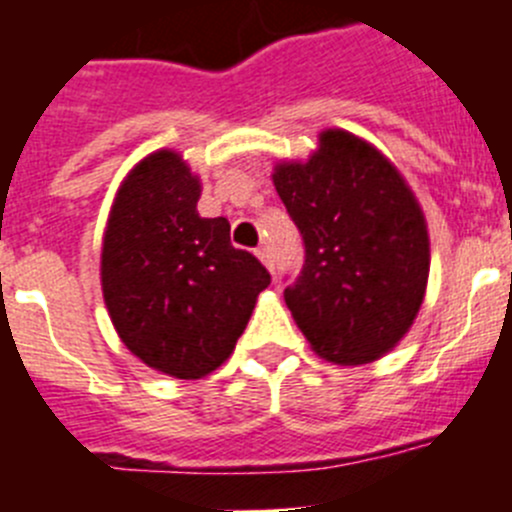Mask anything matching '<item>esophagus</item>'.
<instances>
[{
    "instance_id": "34e87169",
    "label": "esophagus",
    "mask_w": 512,
    "mask_h": 512,
    "mask_svg": "<svg viewBox=\"0 0 512 512\" xmlns=\"http://www.w3.org/2000/svg\"><path fill=\"white\" fill-rule=\"evenodd\" d=\"M256 256H259L261 264H264L266 269L274 271V259H271V248L269 246H259V248H256Z\"/></svg>"
}]
</instances>
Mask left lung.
I'll use <instances>...</instances> for the list:
<instances>
[{
	"mask_svg": "<svg viewBox=\"0 0 512 512\" xmlns=\"http://www.w3.org/2000/svg\"><path fill=\"white\" fill-rule=\"evenodd\" d=\"M271 179L305 246L284 302L312 351L343 366L387 354L431 269L423 210L400 171L366 140L323 130L305 164H277Z\"/></svg>",
	"mask_w": 512,
	"mask_h": 512,
	"instance_id": "left-lung-1",
	"label": "left lung"
}]
</instances>
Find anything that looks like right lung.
<instances>
[{"mask_svg": "<svg viewBox=\"0 0 512 512\" xmlns=\"http://www.w3.org/2000/svg\"><path fill=\"white\" fill-rule=\"evenodd\" d=\"M200 179L174 151L146 156L117 189L102 241V295L122 343L156 372L200 379L233 354L271 277L200 217Z\"/></svg>", "mask_w": 512, "mask_h": 512, "instance_id": "right-lung-1", "label": "right lung"}]
</instances>
